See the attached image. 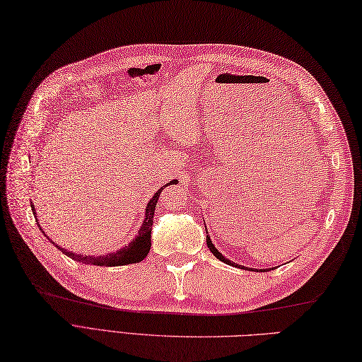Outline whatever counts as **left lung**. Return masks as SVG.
Here are the masks:
<instances>
[{
    "mask_svg": "<svg viewBox=\"0 0 362 362\" xmlns=\"http://www.w3.org/2000/svg\"><path fill=\"white\" fill-rule=\"evenodd\" d=\"M206 233H207V230H206ZM206 241H207V247L210 249V252L214 253L215 257H216L219 261H223V262L228 264V266H233V267H241V269H243V266H238V264H235V262H232V261H228L226 257H223V253H219V252H218V249L215 247V245L211 244V240H210V236H209V235H206Z\"/></svg>",
    "mask_w": 362,
    "mask_h": 362,
    "instance_id": "left-lung-1",
    "label": "left lung"
}]
</instances>
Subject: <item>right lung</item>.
Segmentation results:
<instances>
[{
    "label": "right lung",
    "mask_w": 362,
    "mask_h": 362,
    "mask_svg": "<svg viewBox=\"0 0 362 362\" xmlns=\"http://www.w3.org/2000/svg\"><path fill=\"white\" fill-rule=\"evenodd\" d=\"M170 184H176V180L167 182L165 186H170ZM163 186L160 190H156L155 195L152 197V199L147 202V207H146V216H144V221H143V226H141V228L138 230V235L135 236V240L132 241L129 245H124V247L113 252V253H109V255H100V257H95V255H81V253H74V252H69L63 247H59V245H57L55 243V247L59 249L61 252H63L64 255H67V257H70L72 259L78 261V262H83V264H93V266H105V267H115V266H124V264H135V262H139L143 261L146 257L148 250H151V245H152V226H153V215H155V207H156V202H158V198H160V193L163 192V189L165 187ZM32 207V211L33 215L37 214L35 211V206L30 204ZM35 219H37V216H35ZM37 224H38V219H37ZM40 227V226H38ZM40 230H42V228L40 227ZM44 233V232H42ZM44 236H46V233H44ZM47 238V236H46ZM52 243V240H49Z\"/></svg>",
    "instance_id": "1"
}]
</instances>
